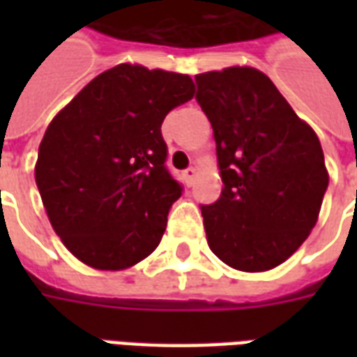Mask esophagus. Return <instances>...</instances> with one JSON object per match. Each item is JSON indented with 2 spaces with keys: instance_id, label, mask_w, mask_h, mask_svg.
<instances>
[{
  "instance_id": "obj_1",
  "label": "esophagus",
  "mask_w": 357,
  "mask_h": 357,
  "mask_svg": "<svg viewBox=\"0 0 357 357\" xmlns=\"http://www.w3.org/2000/svg\"><path fill=\"white\" fill-rule=\"evenodd\" d=\"M195 176H197V170H195V168H187V170L183 172V179H185L187 185H191V183H193Z\"/></svg>"
}]
</instances>
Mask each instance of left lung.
I'll return each mask as SVG.
<instances>
[{
    "label": "left lung",
    "mask_w": 357,
    "mask_h": 357,
    "mask_svg": "<svg viewBox=\"0 0 357 357\" xmlns=\"http://www.w3.org/2000/svg\"><path fill=\"white\" fill-rule=\"evenodd\" d=\"M216 141L222 195L202 206L210 250L239 271L289 260L319 218L329 172L312 126L252 66L195 76Z\"/></svg>",
    "instance_id": "1"
}]
</instances>
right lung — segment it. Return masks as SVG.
I'll return each instance as SVG.
<instances>
[{
    "label": "right lung",
    "mask_w": 357,
    "mask_h": 357,
    "mask_svg": "<svg viewBox=\"0 0 357 357\" xmlns=\"http://www.w3.org/2000/svg\"><path fill=\"white\" fill-rule=\"evenodd\" d=\"M195 97L189 74L122 63L95 76L51 120L34 176L70 255L101 271L145 260L181 187L164 168V118Z\"/></svg>",
    "instance_id": "right-lung-1"
}]
</instances>
